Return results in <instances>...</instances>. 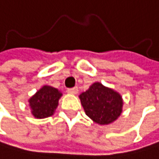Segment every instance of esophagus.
Returning <instances> with one entry per match:
<instances>
[{
  "label": "esophagus",
  "mask_w": 159,
  "mask_h": 159,
  "mask_svg": "<svg viewBox=\"0 0 159 159\" xmlns=\"http://www.w3.org/2000/svg\"><path fill=\"white\" fill-rule=\"evenodd\" d=\"M67 93H71V94H76L78 93V88L74 87V88H70V89H67Z\"/></svg>",
  "instance_id": "34e87169"
}]
</instances>
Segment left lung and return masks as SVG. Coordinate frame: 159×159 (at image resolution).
I'll return each instance as SVG.
<instances>
[{
    "label": "left lung",
    "instance_id": "1",
    "mask_svg": "<svg viewBox=\"0 0 159 159\" xmlns=\"http://www.w3.org/2000/svg\"><path fill=\"white\" fill-rule=\"evenodd\" d=\"M79 98L86 115L99 125H108L114 122L122 113V97L100 83L93 84Z\"/></svg>",
    "mask_w": 159,
    "mask_h": 159
}]
</instances>
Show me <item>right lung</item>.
Returning a JSON list of instances; mask_svg holds the SVG:
<instances>
[{
    "label": "right lung",
    "instance_id": "add662e5",
    "mask_svg": "<svg viewBox=\"0 0 159 159\" xmlns=\"http://www.w3.org/2000/svg\"><path fill=\"white\" fill-rule=\"evenodd\" d=\"M61 93L50 86H44L30 98L33 115L37 119L50 117L56 110Z\"/></svg>",
    "mask_w": 159,
    "mask_h": 159
}]
</instances>
